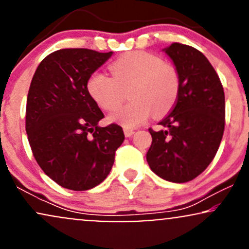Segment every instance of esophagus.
<instances>
[{"label":"esophagus","instance_id":"esophagus-1","mask_svg":"<svg viewBox=\"0 0 249 249\" xmlns=\"http://www.w3.org/2000/svg\"><path fill=\"white\" fill-rule=\"evenodd\" d=\"M134 133V130H132V128H124V134H125V137H131L132 136V134Z\"/></svg>","mask_w":249,"mask_h":249}]
</instances>
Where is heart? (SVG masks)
I'll use <instances>...</instances> for the list:
<instances>
[{"label": "heart", "mask_w": 249, "mask_h": 249, "mask_svg": "<svg viewBox=\"0 0 249 249\" xmlns=\"http://www.w3.org/2000/svg\"><path fill=\"white\" fill-rule=\"evenodd\" d=\"M112 77L96 71L89 77L88 92L99 107L111 111L121 104L128 88L131 102L113 111L108 121L136 127L154 115H164L176 104L180 91L178 71L159 56L136 50L124 53L110 65Z\"/></svg>", "instance_id": "b5f03b06"}]
</instances>
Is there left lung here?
I'll list each match as a JSON object with an SVG mask.
<instances>
[{"label":"left lung","instance_id":"obj_1","mask_svg":"<svg viewBox=\"0 0 249 249\" xmlns=\"http://www.w3.org/2000/svg\"><path fill=\"white\" fill-rule=\"evenodd\" d=\"M180 79L178 99L153 131L146 153L150 168L172 182H187L206 170L215 157L225 130V93L210 61L190 45L165 48Z\"/></svg>","mask_w":249,"mask_h":249}]
</instances>
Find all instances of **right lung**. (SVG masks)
<instances>
[{"mask_svg":"<svg viewBox=\"0 0 249 249\" xmlns=\"http://www.w3.org/2000/svg\"><path fill=\"white\" fill-rule=\"evenodd\" d=\"M112 53L57 50L39 63L31 79L28 141L43 172L68 190L87 191L101 184L125 139L119 125L98 126L104 115L87 89L89 77Z\"/></svg>","mask_w":249,"mask_h":249,"instance_id":"1","label":"right lung"}]
</instances>
